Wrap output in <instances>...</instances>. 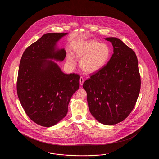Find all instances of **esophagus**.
Returning <instances> with one entry per match:
<instances>
[{
    "label": "esophagus",
    "mask_w": 159,
    "mask_h": 159,
    "mask_svg": "<svg viewBox=\"0 0 159 159\" xmlns=\"http://www.w3.org/2000/svg\"><path fill=\"white\" fill-rule=\"evenodd\" d=\"M83 83H84V79H83L82 77H81L80 78V85L82 86L83 84Z\"/></svg>",
    "instance_id": "1"
}]
</instances>
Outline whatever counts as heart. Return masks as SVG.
Returning a JSON list of instances; mask_svg holds the SVG:
<instances>
[{"mask_svg":"<svg viewBox=\"0 0 159 159\" xmlns=\"http://www.w3.org/2000/svg\"><path fill=\"white\" fill-rule=\"evenodd\" d=\"M74 55L80 59V67L84 73L93 74L105 67L110 59L111 51L106 43L90 40L81 42L74 46ZM67 62L73 67L75 60L71 55H68Z\"/></svg>","mask_w":159,"mask_h":159,"instance_id":"b5f03b06","label":"heart"}]
</instances>
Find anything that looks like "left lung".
Wrapping results in <instances>:
<instances>
[{
	"label": "left lung",
	"mask_w": 159,
	"mask_h": 159,
	"mask_svg": "<svg viewBox=\"0 0 159 159\" xmlns=\"http://www.w3.org/2000/svg\"><path fill=\"white\" fill-rule=\"evenodd\" d=\"M111 42L113 53L105 66L83 84L91 114L99 123L116 125L132 111L141 88L136 54L118 38Z\"/></svg>",
	"instance_id": "8db88e82"
}]
</instances>
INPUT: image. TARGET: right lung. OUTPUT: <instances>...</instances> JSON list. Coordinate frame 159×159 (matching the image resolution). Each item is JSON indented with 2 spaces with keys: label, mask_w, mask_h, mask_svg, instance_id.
<instances>
[{
  "label": "right lung",
  "mask_w": 159,
  "mask_h": 159,
  "mask_svg": "<svg viewBox=\"0 0 159 159\" xmlns=\"http://www.w3.org/2000/svg\"><path fill=\"white\" fill-rule=\"evenodd\" d=\"M67 34H43L25 50L20 61L18 97L29 118L42 126H52L65 117L71 98L79 88V75L65 74L53 61L64 60L66 51L57 43Z\"/></svg>",
  "instance_id": "obj_1"
}]
</instances>
